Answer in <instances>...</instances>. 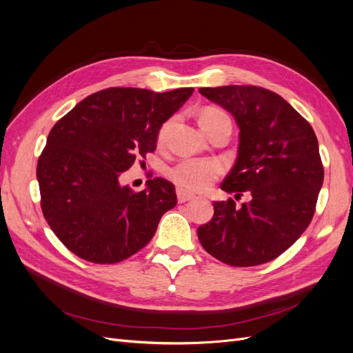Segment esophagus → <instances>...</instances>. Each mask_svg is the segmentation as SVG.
I'll use <instances>...</instances> for the list:
<instances>
[{
	"label": "esophagus",
	"mask_w": 353,
	"mask_h": 353,
	"mask_svg": "<svg viewBox=\"0 0 353 353\" xmlns=\"http://www.w3.org/2000/svg\"><path fill=\"white\" fill-rule=\"evenodd\" d=\"M176 197H178L179 203H185V201L193 200L196 196L191 193H187V191H184L183 188H176Z\"/></svg>",
	"instance_id": "esophagus-1"
}]
</instances>
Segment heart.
I'll return each instance as SVG.
<instances>
[{
  "instance_id": "1",
  "label": "heart",
  "mask_w": 353,
  "mask_h": 353,
  "mask_svg": "<svg viewBox=\"0 0 353 353\" xmlns=\"http://www.w3.org/2000/svg\"><path fill=\"white\" fill-rule=\"evenodd\" d=\"M222 121H230L228 114L218 108H205L199 113V122L206 134ZM170 121L165 122L157 134V140L163 141ZM222 174V165L213 159H183L168 169V178L184 191L206 190Z\"/></svg>"
}]
</instances>
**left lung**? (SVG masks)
<instances>
[{"mask_svg": "<svg viewBox=\"0 0 353 353\" xmlns=\"http://www.w3.org/2000/svg\"><path fill=\"white\" fill-rule=\"evenodd\" d=\"M230 112L240 130L237 159L221 188L250 200L213 203L197 236L231 266L266 263L284 253L312 221L324 168L312 126L279 94L253 85L200 88Z\"/></svg>", "mask_w": 353, "mask_h": 353, "instance_id": "left-lung-1", "label": "left lung"}]
</instances>
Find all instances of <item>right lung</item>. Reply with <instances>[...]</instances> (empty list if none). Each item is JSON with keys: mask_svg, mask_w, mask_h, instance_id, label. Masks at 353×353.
Masks as SVG:
<instances>
[{"mask_svg": "<svg viewBox=\"0 0 353 353\" xmlns=\"http://www.w3.org/2000/svg\"><path fill=\"white\" fill-rule=\"evenodd\" d=\"M193 91L108 88L52 126L37 166L41 208L72 253L116 263L153 239L160 218L176 205L174 184L153 178L135 193L121 178L135 157L156 150L160 128Z\"/></svg>", "mask_w": 353, "mask_h": 353, "instance_id": "1", "label": "right lung"}]
</instances>
